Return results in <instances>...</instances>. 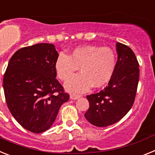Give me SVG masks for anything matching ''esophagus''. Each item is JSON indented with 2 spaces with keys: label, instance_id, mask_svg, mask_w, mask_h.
Returning <instances> with one entry per match:
<instances>
[{
  "label": "esophagus",
  "instance_id": "34e87169",
  "mask_svg": "<svg viewBox=\"0 0 155 155\" xmlns=\"http://www.w3.org/2000/svg\"><path fill=\"white\" fill-rule=\"evenodd\" d=\"M79 97H80L79 95H75V94H71L70 95V99H72V100H77Z\"/></svg>",
  "mask_w": 155,
  "mask_h": 155
}]
</instances>
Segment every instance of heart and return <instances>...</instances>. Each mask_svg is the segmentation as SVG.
Returning a JSON list of instances; mask_svg holds the SVG:
<instances>
[{"mask_svg": "<svg viewBox=\"0 0 155 155\" xmlns=\"http://www.w3.org/2000/svg\"><path fill=\"white\" fill-rule=\"evenodd\" d=\"M115 64V54L111 48L85 45L75 48L68 55L60 54L54 62V69L59 79L67 81L81 68V74L64 85L68 92L78 94L92 86L99 88L106 85L114 74Z\"/></svg>", "mask_w": 155, "mask_h": 155, "instance_id": "heart-1", "label": "heart"}]
</instances>
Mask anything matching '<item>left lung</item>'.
Listing matches in <instances>:
<instances>
[{
	"instance_id": "8db88e82",
	"label": "left lung",
	"mask_w": 155,
	"mask_h": 155,
	"mask_svg": "<svg viewBox=\"0 0 155 155\" xmlns=\"http://www.w3.org/2000/svg\"><path fill=\"white\" fill-rule=\"evenodd\" d=\"M118 60L107 86L97 94L87 95L90 103L85 118L98 127L111 126L122 119L131 109L139 82V63L128 46L116 44Z\"/></svg>"
}]
</instances>
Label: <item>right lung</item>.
Listing matches in <instances>:
<instances>
[{
    "label": "right lung",
    "instance_id": "obj_1",
    "mask_svg": "<svg viewBox=\"0 0 155 155\" xmlns=\"http://www.w3.org/2000/svg\"><path fill=\"white\" fill-rule=\"evenodd\" d=\"M58 53L52 44L18 50L11 58L3 79L5 100L15 120L35 134L48 130L59 108L69 99L56 79Z\"/></svg>",
    "mask_w": 155,
    "mask_h": 155
}]
</instances>
